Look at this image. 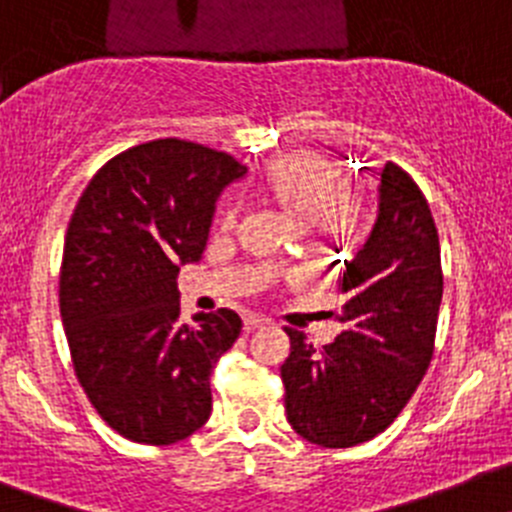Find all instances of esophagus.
Instances as JSON below:
<instances>
[{
    "label": "esophagus",
    "instance_id": "esophagus-1",
    "mask_svg": "<svg viewBox=\"0 0 512 512\" xmlns=\"http://www.w3.org/2000/svg\"><path fill=\"white\" fill-rule=\"evenodd\" d=\"M267 324H270V319H267V316H262V313H250V316L245 319L247 331H255V329H260V326H267Z\"/></svg>",
    "mask_w": 512,
    "mask_h": 512
}]
</instances>
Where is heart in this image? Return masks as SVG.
I'll return each mask as SVG.
<instances>
[{"mask_svg": "<svg viewBox=\"0 0 512 512\" xmlns=\"http://www.w3.org/2000/svg\"><path fill=\"white\" fill-rule=\"evenodd\" d=\"M265 186L290 216L311 224L324 237L344 239L357 229V199L342 188L339 170L316 155H288L275 160L265 173ZM234 214L237 206H229L224 219L232 222Z\"/></svg>", "mask_w": 512, "mask_h": 512, "instance_id": "b5f03b06", "label": "heart"}]
</instances>
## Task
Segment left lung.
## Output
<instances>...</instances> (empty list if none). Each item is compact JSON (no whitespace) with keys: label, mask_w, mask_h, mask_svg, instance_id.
<instances>
[{"label":"left lung","mask_w":512,"mask_h":512,"mask_svg":"<svg viewBox=\"0 0 512 512\" xmlns=\"http://www.w3.org/2000/svg\"><path fill=\"white\" fill-rule=\"evenodd\" d=\"M377 193L375 227L339 280L347 298L336 316L342 334L313 347L303 331L285 326L290 354L280 377L288 423L326 449L382 434L434 357L444 290L434 216L400 165L385 163Z\"/></svg>","instance_id":"left-lung-1"}]
</instances>
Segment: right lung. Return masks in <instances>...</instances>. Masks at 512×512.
<instances>
[{
  "label": "right lung",
  "instance_id": "add662e5",
  "mask_svg": "<svg viewBox=\"0 0 512 512\" xmlns=\"http://www.w3.org/2000/svg\"><path fill=\"white\" fill-rule=\"evenodd\" d=\"M245 173L232 155L165 137L109 160L78 199L63 329L81 388L124 439L168 446L209 421L211 370L242 319L219 308L183 324L176 278L201 260L216 199Z\"/></svg>",
  "mask_w": 512,
  "mask_h": 512
}]
</instances>
